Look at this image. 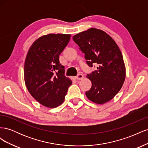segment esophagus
I'll list each match as a JSON object with an SVG mask.
<instances>
[{
    "instance_id": "34e87169",
    "label": "esophagus",
    "mask_w": 148,
    "mask_h": 148,
    "mask_svg": "<svg viewBox=\"0 0 148 148\" xmlns=\"http://www.w3.org/2000/svg\"><path fill=\"white\" fill-rule=\"evenodd\" d=\"M84 78V76L82 74H78L77 77H76V79H78V80H81L83 79Z\"/></svg>"
}]
</instances>
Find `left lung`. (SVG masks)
Wrapping results in <instances>:
<instances>
[{
	"instance_id": "1",
	"label": "left lung",
	"mask_w": 148,
	"mask_h": 148,
	"mask_svg": "<svg viewBox=\"0 0 148 148\" xmlns=\"http://www.w3.org/2000/svg\"><path fill=\"white\" fill-rule=\"evenodd\" d=\"M73 41L84 53L89 66L97 64V70L87 75L92 83L86 92L89 101L102 104L112 99L122 88L126 69L119 46L105 31L90 28L73 37Z\"/></svg>"
}]
</instances>
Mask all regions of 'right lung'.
I'll return each mask as SVG.
<instances>
[{
    "instance_id": "right-lung-1",
    "label": "right lung",
    "mask_w": 148,
    "mask_h": 148,
    "mask_svg": "<svg viewBox=\"0 0 148 148\" xmlns=\"http://www.w3.org/2000/svg\"><path fill=\"white\" fill-rule=\"evenodd\" d=\"M70 34H48L33 43L26 57V86L34 99L48 108L61 105L72 82L66 77L59 55L68 44Z\"/></svg>"
}]
</instances>
